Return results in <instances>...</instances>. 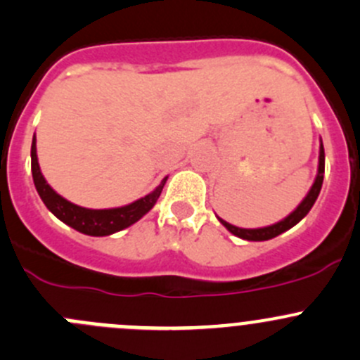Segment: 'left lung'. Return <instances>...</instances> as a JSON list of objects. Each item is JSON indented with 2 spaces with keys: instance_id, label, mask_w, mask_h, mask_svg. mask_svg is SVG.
Here are the masks:
<instances>
[{
  "instance_id": "obj_1",
  "label": "left lung",
  "mask_w": 360,
  "mask_h": 360,
  "mask_svg": "<svg viewBox=\"0 0 360 360\" xmlns=\"http://www.w3.org/2000/svg\"><path fill=\"white\" fill-rule=\"evenodd\" d=\"M323 172H326V153H323V144H320V156H319V174H316V179L313 183L311 190L308 191V195L304 197V200L297 205L294 212L287 216L281 221L274 223L271 226H264V229H239V226H233L230 223L223 221L221 218H218L219 221L223 223V226L229 229V232H232L233 236L240 237V239L246 240H269L273 239V237L280 236V233L287 232L288 229H292L294 225H297L302 218L309 212V209L313 207L315 200L319 198L320 190H322V183H323Z\"/></svg>"
}]
</instances>
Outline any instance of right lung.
I'll return each mask as SVG.
<instances>
[{"label": "right lung", "instance_id": "right-lung-1", "mask_svg": "<svg viewBox=\"0 0 360 360\" xmlns=\"http://www.w3.org/2000/svg\"><path fill=\"white\" fill-rule=\"evenodd\" d=\"M31 172H33V183L37 188L38 195L47 205L49 211L66 223L68 226L75 229L77 232H82L86 236H110L114 232L127 229V226L134 225L135 221L142 218L146 212L153 209V205L158 200L160 193H162L163 186H165V179L160 183V186L155 191H151L146 197L139 198V200L131 202V204L123 205V207H114V209H86L80 205L72 204L61 195L56 193L51 186L47 184L45 177L41 176L40 165H38L37 158V142L33 139L31 144Z\"/></svg>", "mask_w": 360, "mask_h": 360}]
</instances>
